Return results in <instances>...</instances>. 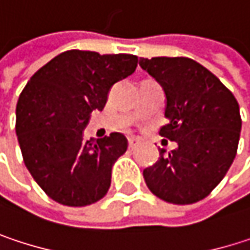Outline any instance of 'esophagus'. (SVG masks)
Masks as SVG:
<instances>
[{
  "label": "esophagus",
  "mask_w": 250,
  "mask_h": 250,
  "mask_svg": "<svg viewBox=\"0 0 250 250\" xmlns=\"http://www.w3.org/2000/svg\"><path fill=\"white\" fill-rule=\"evenodd\" d=\"M139 145V142L136 139H128V149H134Z\"/></svg>",
  "instance_id": "obj_1"
}]
</instances>
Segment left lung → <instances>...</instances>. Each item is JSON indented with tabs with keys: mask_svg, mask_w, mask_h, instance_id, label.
<instances>
[{
	"mask_svg": "<svg viewBox=\"0 0 250 250\" xmlns=\"http://www.w3.org/2000/svg\"><path fill=\"white\" fill-rule=\"evenodd\" d=\"M140 66L164 88L162 137L178 143L143 171L147 188L172 204L206 198L225 178L237 152L242 119L239 104L207 68L189 58H140Z\"/></svg>",
	"mask_w": 250,
	"mask_h": 250,
	"instance_id": "left-lung-1",
	"label": "left lung"
}]
</instances>
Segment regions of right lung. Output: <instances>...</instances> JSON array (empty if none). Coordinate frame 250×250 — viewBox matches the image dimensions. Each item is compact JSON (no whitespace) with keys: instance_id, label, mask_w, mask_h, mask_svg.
Wrapping results in <instances>:
<instances>
[{"instance_id":"add662e5","label":"right lung","mask_w":250,"mask_h":250,"mask_svg":"<svg viewBox=\"0 0 250 250\" xmlns=\"http://www.w3.org/2000/svg\"><path fill=\"white\" fill-rule=\"evenodd\" d=\"M137 56L66 50L30 78L16 108V133L28 172L56 203L85 207L100 201L127 139L97 142L82 131L92 110L103 111L113 83L131 75Z\"/></svg>"}]
</instances>
